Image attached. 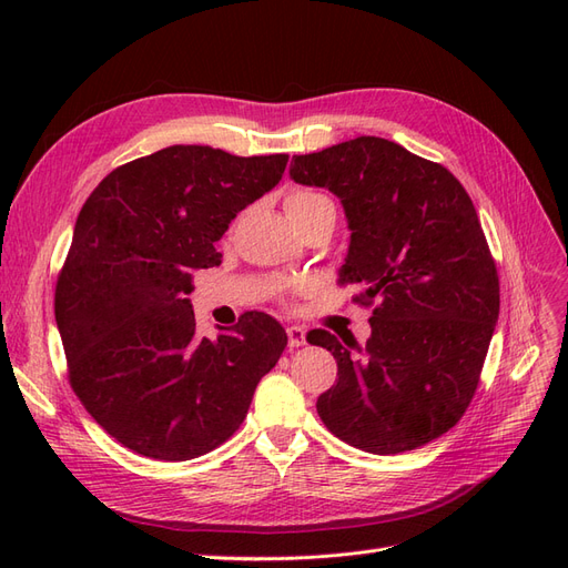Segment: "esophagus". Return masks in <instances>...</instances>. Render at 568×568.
Listing matches in <instances>:
<instances>
[{
  "label": "esophagus",
  "mask_w": 568,
  "mask_h": 568,
  "mask_svg": "<svg viewBox=\"0 0 568 568\" xmlns=\"http://www.w3.org/2000/svg\"><path fill=\"white\" fill-rule=\"evenodd\" d=\"M286 336H288V348L291 351L305 346V329H303V326H298V324L286 326Z\"/></svg>",
  "instance_id": "1"
}]
</instances>
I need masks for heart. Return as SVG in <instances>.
<instances>
[{
	"label": "heart",
	"mask_w": 568,
	"mask_h": 568,
	"mask_svg": "<svg viewBox=\"0 0 568 568\" xmlns=\"http://www.w3.org/2000/svg\"><path fill=\"white\" fill-rule=\"evenodd\" d=\"M284 209H286L288 220L294 222V225L301 230L305 222H311L322 211L334 209V203H332L329 196H324L320 192H291L286 196V201H284ZM282 288L284 291H294V294H298V291L307 288V284L305 282H291V284H284Z\"/></svg>",
	"instance_id": "b5f03b06"
}]
</instances>
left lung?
I'll return each mask as SVG.
<instances>
[{
    "mask_svg": "<svg viewBox=\"0 0 568 568\" xmlns=\"http://www.w3.org/2000/svg\"><path fill=\"white\" fill-rule=\"evenodd\" d=\"M288 175L341 199L353 234L338 282L374 305L363 348L307 334L338 365L317 415L359 450L422 448L467 412L500 315V280L467 189L382 136L294 156Z\"/></svg>",
    "mask_w": 568,
    "mask_h": 568,
    "instance_id": "1",
    "label": "left lung"
}]
</instances>
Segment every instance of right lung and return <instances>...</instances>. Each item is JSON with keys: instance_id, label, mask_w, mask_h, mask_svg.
I'll return each mask as SVG.
<instances>
[{"instance_id": "add662e5", "label": "right lung", "mask_w": 568, "mask_h": 568, "mask_svg": "<svg viewBox=\"0 0 568 568\" xmlns=\"http://www.w3.org/2000/svg\"><path fill=\"white\" fill-rule=\"evenodd\" d=\"M286 161L175 144L111 170L84 201L57 280V326L71 388L132 453L184 462L215 450L284 353L282 324L255 311L201 338L186 294Z\"/></svg>"}]
</instances>
